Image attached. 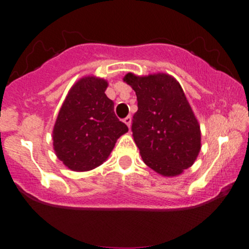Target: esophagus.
<instances>
[{"label":"esophagus","instance_id":"esophagus-1","mask_svg":"<svg viewBox=\"0 0 249 249\" xmlns=\"http://www.w3.org/2000/svg\"><path fill=\"white\" fill-rule=\"evenodd\" d=\"M124 123L127 125L128 128H130V127H131V117L127 116L126 118H124Z\"/></svg>","mask_w":249,"mask_h":249}]
</instances>
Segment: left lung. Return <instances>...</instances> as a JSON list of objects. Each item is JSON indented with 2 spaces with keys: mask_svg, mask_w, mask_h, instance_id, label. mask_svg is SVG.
<instances>
[{
  "mask_svg": "<svg viewBox=\"0 0 249 249\" xmlns=\"http://www.w3.org/2000/svg\"><path fill=\"white\" fill-rule=\"evenodd\" d=\"M123 79L138 101L132 136L142 160L164 177L181 174L192 166L201 148L199 122L181 85L164 72H128Z\"/></svg>",
  "mask_w": 249,
  "mask_h": 249,
  "instance_id": "8db88e82",
  "label": "left lung"
}]
</instances>
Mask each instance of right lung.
<instances>
[{"label":"right lung","instance_id":"obj_1","mask_svg":"<svg viewBox=\"0 0 249 249\" xmlns=\"http://www.w3.org/2000/svg\"><path fill=\"white\" fill-rule=\"evenodd\" d=\"M107 82L96 76L77 81L65 97L53 131L57 158L70 170L85 172L102 165L128 128L105 95Z\"/></svg>","mask_w":249,"mask_h":249}]
</instances>
